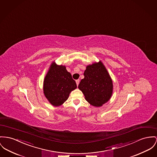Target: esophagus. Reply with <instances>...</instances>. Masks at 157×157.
<instances>
[{
    "label": "esophagus",
    "instance_id": "1",
    "mask_svg": "<svg viewBox=\"0 0 157 157\" xmlns=\"http://www.w3.org/2000/svg\"><path fill=\"white\" fill-rule=\"evenodd\" d=\"M75 82H76V84H77V86H78V84L80 83V80H77L75 81Z\"/></svg>",
    "mask_w": 157,
    "mask_h": 157
}]
</instances>
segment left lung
Returning <instances> with one entry per match:
<instances>
[{"mask_svg":"<svg viewBox=\"0 0 157 157\" xmlns=\"http://www.w3.org/2000/svg\"><path fill=\"white\" fill-rule=\"evenodd\" d=\"M84 78L78 84L86 100L94 106H101L111 98L113 84L111 78L101 61L86 67Z\"/></svg>","mask_w":157,"mask_h":157,"instance_id":"8db88e82","label":"left lung"}]
</instances>
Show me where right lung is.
Here are the masks:
<instances>
[{"label":"right lung","instance_id":"right-lung-1","mask_svg":"<svg viewBox=\"0 0 157 157\" xmlns=\"http://www.w3.org/2000/svg\"><path fill=\"white\" fill-rule=\"evenodd\" d=\"M76 88V83L66 67L53 62L43 82V93L49 102L55 106L61 105Z\"/></svg>","mask_w":157,"mask_h":157}]
</instances>
